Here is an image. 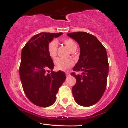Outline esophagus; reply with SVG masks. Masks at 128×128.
<instances>
[{
  "instance_id": "1",
  "label": "esophagus",
  "mask_w": 128,
  "mask_h": 128,
  "mask_svg": "<svg viewBox=\"0 0 128 128\" xmlns=\"http://www.w3.org/2000/svg\"><path fill=\"white\" fill-rule=\"evenodd\" d=\"M66 76H70V73L67 72V73H66Z\"/></svg>"
}]
</instances>
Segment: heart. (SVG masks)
<instances>
[{
  "instance_id": "obj_1",
  "label": "heart",
  "mask_w": 128,
  "mask_h": 128,
  "mask_svg": "<svg viewBox=\"0 0 128 128\" xmlns=\"http://www.w3.org/2000/svg\"><path fill=\"white\" fill-rule=\"evenodd\" d=\"M62 42L65 44L67 48L72 52L77 48L76 42L71 38H66L62 40ZM57 43L55 41H52L49 43L48 46V54L51 58L54 59L56 58L57 54ZM55 67L57 70L61 71L67 72L70 70V68L74 64V62L72 60H64L62 58H57L55 61Z\"/></svg>"
}]
</instances>
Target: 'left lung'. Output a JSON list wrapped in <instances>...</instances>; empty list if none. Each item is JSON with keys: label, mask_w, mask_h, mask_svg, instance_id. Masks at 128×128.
Here are the masks:
<instances>
[{"label": "left lung", "mask_w": 128, "mask_h": 128, "mask_svg": "<svg viewBox=\"0 0 128 128\" xmlns=\"http://www.w3.org/2000/svg\"><path fill=\"white\" fill-rule=\"evenodd\" d=\"M67 36L78 42L80 49L79 61L73 70L82 73H71L76 79L72 88L73 97L81 106H92L100 100L106 88L109 64L106 49L90 34L78 32Z\"/></svg>", "instance_id": "left-lung-1"}]
</instances>
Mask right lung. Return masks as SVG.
Returning a JSON list of instances; mask_svg holds the SVG:
<instances>
[{
  "label": "right lung",
  "instance_id": "1",
  "mask_svg": "<svg viewBox=\"0 0 128 128\" xmlns=\"http://www.w3.org/2000/svg\"><path fill=\"white\" fill-rule=\"evenodd\" d=\"M60 33L42 32L36 35L22 49L20 76L24 94L34 105L48 107L54 104L59 88L65 81L63 72H52L54 64L48 51V44ZM52 71L50 74L46 72Z\"/></svg>",
  "mask_w": 128,
  "mask_h": 128
}]
</instances>
